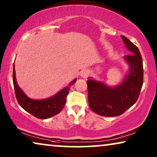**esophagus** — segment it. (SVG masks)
<instances>
[{"label":"esophagus","mask_w":157,"mask_h":157,"mask_svg":"<svg viewBox=\"0 0 157 157\" xmlns=\"http://www.w3.org/2000/svg\"><path fill=\"white\" fill-rule=\"evenodd\" d=\"M89 75V71H83L81 72V76L83 78H87Z\"/></svg>","instance_id":"1"}]
</instances>
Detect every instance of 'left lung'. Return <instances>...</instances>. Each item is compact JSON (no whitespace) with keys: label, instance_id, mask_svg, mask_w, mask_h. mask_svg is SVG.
I'll return each mask as SVG.
<instances>
[{"label":"left lung","instance_id":"left-lung-1","mask_svg":"<svg viewBox=\"0 0 157 157\" xmlns=\"http://www.w3.org/2000/svg\"><path fill=\"white\" fill-rule=\"evenodd\" d=\"M130 54L124 56L128 74L119 84L109 86L101 81L89 78L88 99L94 112L103 117H117L132 107L138 99L144 80L143 62L140 51L127 38L121 36Z\"/></svg>","mask_w":157,"mask_h":157}]
</instances>
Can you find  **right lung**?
<instances>
[{
    "label": "right lung",
    "mask_w": 157,
    "mask_h": 157,
    "mask_svg": "<svg viewBox=\"0 0 157 157\" xmlns=\"http://www.w3.org/2000/svg\"><path fill=\"white\" fill-rule=\"evenodd\" d=\"M76 78L68 83V86L51 97L44 99L36 100L28 97L23 90L18 86L16 79V71L13 63V82L16 99L22 108L34 117L40 119H48L61 112L66 102V96L69 93L71 86L74 84Z\"/></svg>",
    "instance_id": "add662e5"
}]
</instances>
